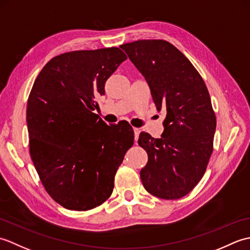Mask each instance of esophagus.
Returning <instances> with one entry per match:
<instances>
[{
	"instance_id": "obj_1",
	"label": "esophagus",
	"mask_w": 250,
	"mask_h": 250,
	"mask_svg": "<svg viewBox=\"0 0 250 250\" xmlns=\"http://www.w3.org/2000/svg\"><path fill=\"white\" fill-rule=\"evenodd\" d=\"M133 131H134V136H135V140L139 139V135L141 133V129L139 128H133Z\"/></svg>"
}]
</instances>
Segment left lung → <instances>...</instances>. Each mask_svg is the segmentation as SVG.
<instances>
[{
    "instance_id": "1",
    "label": "left lung",
    "mask_w": 250,
    "mask_h": 250,
    "mask_svg": "<svg viewBox=\"0 0 250 250\" xmlns=\"http://www.w3.org/2000/svg\"><path fill=\"white\" fill-rule=\"evenodd\" d=\"M120 48L145 77L157 109L167 113L161 139L140 134L148 155L142 183L157 198H183L203 177L213 152L216 116L208 90L192 63L167 41L140 40Z\"/></svg>"
}]
</instances>
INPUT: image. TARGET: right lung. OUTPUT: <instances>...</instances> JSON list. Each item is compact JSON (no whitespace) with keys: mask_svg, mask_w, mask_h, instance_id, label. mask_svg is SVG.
I'll return each instance as SVG.
<instances>
[{"mask_svg":"<svg viewBox=\"0 0 250 250\" xmlns=\"http://www.w3.org/2000/svg\"><path fill=\"white\" fill-rule=\"evenodd\" d=\"M126 56L117 47L57 56L36 77L28 99L30 155L45 190L71 210L107 200L117 169L133 145L129 125H107L95 98Z\"/></svg>","mask_w":250,"mask_h":250,"instance_id":"add662e5","label":"right lung"}]
</instances>
